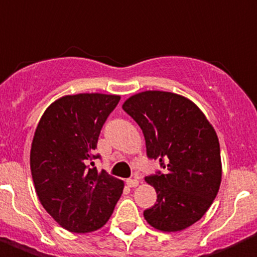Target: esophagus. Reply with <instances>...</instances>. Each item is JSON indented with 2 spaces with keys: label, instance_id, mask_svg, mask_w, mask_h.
I'll return each mask as SVG.
<instances>
[{
  "label": "esophagus",
  "instance_id": "34e87169",
  "mask_svg": "<svg viewBox=\"0 0 257 257\" xmlns=\"http://www.w3.org/2000/svg\"><path fill=\"white\" fill-rule=\"evenodd\" d=\"M138 184H140V181H138L137 178H129V180H126V185L129 187H137Z\"/></svg>",
  "mask_w": 257,
  "mask_h": 257
}]
</instances>
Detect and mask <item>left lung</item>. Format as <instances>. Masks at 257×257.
Instances as JSON below:
<instances>
[{"label":"left lung","instance_id":"left-lung-1","mask_svg":"<svg viewBox=\"0 0 257 257\" xmlns=\"http://www.w3.org/2000/svg\"><path fill=\"white\" fill-rule=\"evenodd\" d=\"M122 110L142 129L146 153L166 172L147 176L158 199L144 212L162 231L184 230L203 217L221 184L220 144L195 103L169 91L147 90L128 98Z\"/></svg>","mask_w":257,"mask_h":257}]
</instances>
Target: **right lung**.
<instances>
[{"mask_svg": "<svg viewBox=\"0 0 257 257\" xmlns=\"http://www.w3.org/2000/svg\"><path fill=\"white\" fill-rule=\"evenodd\" d=\"M119 95H66L41 116L31 147V172L42 207L73 233L103 226L121 196L124 182L93 160L101 129Z\"/></svg>", "mask_w": 257, "mask_h": 257, "instance_id": "add662e5", "label": "right lung"}]
</instances>
